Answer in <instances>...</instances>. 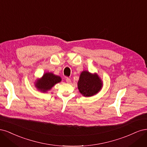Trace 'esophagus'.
I'll return each instance as SVG.
<instances>
[{
  "mask_svg": "<svg viewBox=\"0 0 147 147\" xmlns=\"http://www.w3.org/2000/svg\"><path fill=\"white\" fill-rule=\"evenodd\" d=\"M66 82H67L68 84H70L71 83V79L69 78H67V79H66Z\"/></svg>",
  "mask_w": 147,
  "mask_h": 147,
  "instance_id": "obj_1",
  "label": "esophagus"
}]
</instances>
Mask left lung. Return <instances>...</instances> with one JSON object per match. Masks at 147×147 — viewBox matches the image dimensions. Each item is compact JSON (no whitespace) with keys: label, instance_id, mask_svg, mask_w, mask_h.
I'll use <instances>...</instances> for the list:
<instances>
[{"label":"left lung","instance_id":"1","mask_svg":"<svg viewBox=\"0 0 147 147\" xmlns=\"http://www.w3.org/2000/svg\"><path fill=\"white\" fill-rule=\"evenodd\" d=\"M78 89L83 96L88 97L94 95L101 90L102 82L97 74H92L83 71L78 82Z\"/></svg>","mask_w":147,"mask_h":147}]
</instances>
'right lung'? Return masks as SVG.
Listing matches in <instances>:
<instances>
[{
	"label": "right lung",
	"mask_w": 147,
	"mask_h": 147,
	"mask_svg": "<svg viewBox=\"0 0 147 147\" xmlns=\"http://www.w3.org/2000/svg\"><path fill=\"white\" fill-rule=\"evenodd\" d=\"M61 80V79L59 76H56L52 73H46L41 79L36 80L35 87L41 92H46Z\"/></svg>",
	"instance_id": "1"
}]
</instances>
